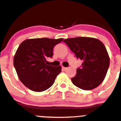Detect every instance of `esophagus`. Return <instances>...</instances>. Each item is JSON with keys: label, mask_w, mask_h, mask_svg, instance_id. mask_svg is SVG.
I'll list each match as a JSON object with an SVG mask.
<instances>
[{"label": "esophagus", "mask_w": 121, "mask_h": 121, "mask_svg": "<svg viewBox=\"0 0 121 121\" xmlns=\"http://www.w3.org/2000/svg\"><path fill=\"white\" fill-rule=\"evenodd\" d=\"M63 68V71H65L67 69V67H63V68Z\"/></svg>", "instance_id": "obj_1"}]
</instances>
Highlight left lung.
Instances as JSON below:
<instances>
[{"instance_id": "obj_1", "label": "left lung", "mask_w": 121, "mask_h": 121, "mask_svg": "<svg viewBox=\"0 0 121 121\" xmlns=\"http://www.w3.org/2000/svg\"><path fill=\"white\" fill-rule=\"evenodd\" d=\"M82 66L71 78L73 84L84 90H91L102 83L109 66V57L104 44L98 39L78 37L64 39Z\"/></svg>"}]
</instances>
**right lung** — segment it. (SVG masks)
I'll return each instance as SVG.
<instances>
[{
    "instance_id": "add662e5",
    "label": "right lung",
    "mask_w": 121,
    "mask_h": 121,
    "mask_svg": "<svg viewBox=\"0 0 121 121\" xmlns=\"http://www.w3.org/2000/svg\"><path fill=\"white\" fill-rule=\"evenodd\" d=\"M63 39L37 38L27 39L18 47L13 64L20 81L35 92H41L53 85L61 67L47 65V58H52L53 48Z\"/></svg>"
}]
</instances>
